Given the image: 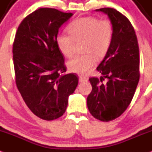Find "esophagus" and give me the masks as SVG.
<instances>
[{"label":"esophagus","instance_id":"esophagus-1","mask_svg":"<svg viewBox=\"0 0 152 152\" xmlns=\"http://www.w3.org/2000/svg\"><path fill=\"white\" fill-rule=\"evenodd\" d=\"M87 80H88V79H87V78H86V77H81L80 76V77H79V81L80 82H86V81H87Z\"/></svg>","mask_w":152,"mask_h":152}]
</instances>
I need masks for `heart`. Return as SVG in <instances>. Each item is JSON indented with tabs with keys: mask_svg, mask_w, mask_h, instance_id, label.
<instances>
[{
	"mask_svg": "<svg viewBox=\"0 0 152 152\" xmlns=\"http://www.w3.org/2000/svg\"><path fill=\"white\" fill-rule=\"evenodd\" d=\"M69 35L59 33L56 45L60 53L70 58L75 42H83L84 54L76 55L67 62L70 72L85 74L94 65L97 60H101L107 53L113 35V26L108 19L100 20L95 16H84L72 21L67 27Z\"/></svg>",
	"mask_w": 152,
	"mask_h": 152,
	"instance_id": "b5f03b06",
	"label": "heart"
}]
</instances>
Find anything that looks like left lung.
I'll return each instance as SVG.
<instances>
[{"instance_id": "obj_1", "label": "left lung", "mask_w": 152, "mask_h": 152, "mask_svg": "<svg viewBox=\"0 0 152 152\" xmlns=\"http://www.w3.org/2000/svg\"><path fill=\"white\" fill-rule=\"evenodd\" d=\"M96 11L108 15L113 35L107 53L97 67L100 79H89L92 90L87 104L94 118L110 122L125 111L134 97L140 80V52L136 33L127 18L111 8Z\"/></svg>"}]
</instances>
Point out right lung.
I'll return each mask as SVG.
<instances>
[{"label":"right lung","mask_w":152,"mask_h":152,"mask_svg":"<svg viewBox=\"0 0 152 152\" xmlns=\"http://www.w3.org/2000/svg\"><path fill=\"white\" fill-rule=\"evenodd\" d=\"M71 12L42 8L23 19L13 45L15 83L27 106L35 115L50 121L63 115L78 77L65 75V59L56 45L59 28Z\"/></svg>","instance_id":"right-lung-1"}]
</instances>
